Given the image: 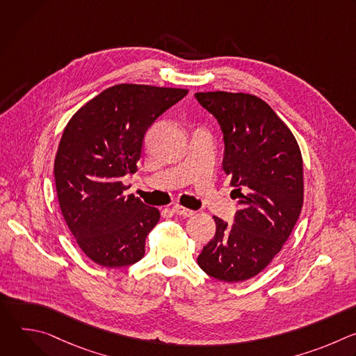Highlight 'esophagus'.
I'll return each mask as SVG.
<instances>
[{
	"instance_id": "esophagus-1",
	"label": "esophagus",
	"mask_w": 356,
	"mask_h": 356,
	"mask_svg": "<svg viewBox=\"0 0 356 356\" xmlns=\"http://www.w3.org/2000/svg\"><path fill=\"white\" fill-rule=\"evenodd\" d=\"M172 210H173V213H176L177 216H183V217H191V216H194V211H193V210L184 209V207H181V206H175Z\"/></svg>"
}]
</instances>
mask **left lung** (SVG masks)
<instances>
[{
    "label": "left lung",
    "mask_w": 356,
    "mask_h": 356,
    "mask_svg": "<svg viewBox=\"0 0 356 356\" xmlns=\"http://www.w3.org/2000/svg\"><path fill=\"white\" fill-rule=\"evenodd\" d=\"M222 131V169L231 176L239 210L234 224L214 217V238L198 266L209 276L235 283L262 272L282 250L302 207V159L287 125L257 95L195 92Z\"/></svg>",
    "instance_id": "obj_1"
}]
</instances>
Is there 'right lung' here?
I'll return each mask as SVG.
<instances>
[{
  "mask_svg": "<svg viewBox=\"0 0 356 356\" xmlns=\"http://www.w3.org/2000/svg\"><path fill=\"white\" fill-rule=\"evenodd\" d=\"M188 92L143 84L113 86L67 122L55 159L63 218L79 246L104 268L134 265L161 218L121 179L136 172L147 128Z\"/></svg>",
  "mask_w": 356,
  "mask_h": 356,
  "instance_id": "right-lung-1",
  "label": "right lung"
}]
</instances>
